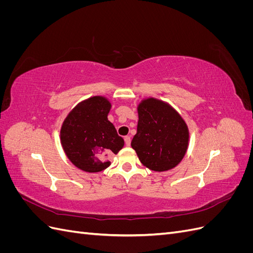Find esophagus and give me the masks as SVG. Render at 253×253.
<instances>
[{"label":"esophagus","instance_id":"obj_1","mask_svg":"<svg viewBox=\"0 0 253 253\" xmlns=\"http://www.w3.org/2000/svg\"><path fill=\"white\" fill-rule=\"evenodd\" d=\"M125 142L126 147H129V144H131V137L129 136H126L125 137Z\"/></svg>","mask_w":253,"mask_h":253}]
</instances>
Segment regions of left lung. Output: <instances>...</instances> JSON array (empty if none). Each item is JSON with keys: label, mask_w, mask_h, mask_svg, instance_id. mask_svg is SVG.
<instances>
[{"label": "left lung", "mask_w": 253, "mask_h": 253, "mask_svg": "<svg viewBox=\"0 0 253 253\" xmlns=\"http://www.w3.org/2000/svg\"><path fill=\"white\" fill-rule=\"evenodd\" d=\"M138 118L131 145L141 164L157 172L173 169L188 149L186 122L169 104L154 98L138 105Z\"/></svg>", "instance_id": "8db88e82"}]
</instances>
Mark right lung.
Listing matches in <instances>:
<instances>
[{"label":"right lung","instance_id":"right-lung-1","mask_svg":"<svg viewBox=\"0 0 253 253\" xmlns=\"http://www.w3.org/2000/svg\"><path fill=\"white\" fill-rule=\"evenodd\" d=\"M110 110L106 98H88L68 114L61 127V143L66 156L83 171H103L111 165L109 158L124 147V138L108 119Z\"/></svg>","mask_w":253,"mask_h":253}]
</instances>
